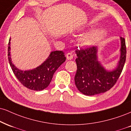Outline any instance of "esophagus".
Listing matches in <instances>:
<instances>
[{
	"mask_svg": "<svg viewBox=\"0 0 131 131\" xmlns=\"http://www.w3.org/2000/svg\"><path fill=\"white\" fill-rule=\"evenodd\" d=\"M67 58L68 60H72L73 59V55L72 54V53L71 52H68L67 53Z\"/></svg>",
	"mask_w": 131,
	"mask_h": 131,
	"instance_id": "1",
	"label": "esophagus"
}]
</instances>
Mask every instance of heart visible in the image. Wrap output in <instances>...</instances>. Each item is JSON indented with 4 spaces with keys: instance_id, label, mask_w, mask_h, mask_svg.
Here are the masks:
<instances>
[{
    "instance_id": "b5f03b06",
    "label": "heart",
    "mask_w": 131,
    "mask_h": 131,
    "mask_svg": "<svg viewBox=\"0 0 131 131\" xmlns=\"http://www.w3.org/2000/svg\"><path fill=\"white\" fill-rule=\"evenodd\" d=\"M105 34H106V31L104 30H100L94 31L93 33L90 34L89 35L83 38L82 40V42L83 45H90L93 42H95L96 41H97L100 38H101L102 37L105 35Z\"/></svg>"
}]
</instances>
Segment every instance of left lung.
<instances>
[{"label":"left lung","instance_id":"left-lung-1","mask_svg":"<svg viewBox=\"0 0 131 131\" xmlns=\"http://www.w3.org/2000/svg\"><path fill=\"white\" fill-rule=\"evenodd\" d=\"M121 56L118 67L108 71L97 61V47H87L79 49L77 47L75 59L77 71L75 84L79 91L85 95L92 96L109 90L118 79L126 58L125 39L121 37Z\"/></svg>","mask_w":131,"mask_h":131}]
</instances>
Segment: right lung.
Returning a JSON list of instances; mask_svg holds the SVG:
<instances>
[{"label":"right lung","instance_id":"right-lung-1","mask_svg":"<svg viewBox=\"0 0 131 131\" xmlns=\"http://www.w3.org/2000/svg\"><path fill=\"white\" fill-rule=\"evenodd\" d=\"M8 59L13 72L21 84L31 90L40 91L49 86L53 74L66 60V57L63 51H53L48 59L38 67L32 70L23 71L18 70L12 63L10 57V38L8 47Z\"/></svg>","mask_w":131,"mask_h":131}]
</instances>
